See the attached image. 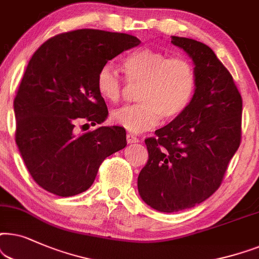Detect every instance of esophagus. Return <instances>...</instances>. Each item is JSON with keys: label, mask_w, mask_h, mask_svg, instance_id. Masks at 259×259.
I'll return each mask as SVG.
<instances>
[{"label": "esophagus", "mask_w": 259, "mask_h": 259, "mask_svg": "<svg viewBox=\"0 0 259 259\" xmlns=\"http://www.w3.org/2000/svg\"><path fill=\"white\" fill-rule=\"evenodd\" d=\"M126 142L127 143H137L139 142V139L135 135H133V134H127L126 135Z\"/></svg>", "instance_id": "esophagus-1"}]
</instances>
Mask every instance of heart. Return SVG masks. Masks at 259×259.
Segmentation results:
<instances>
[{"mask_svg":"<svg viewBox=\"0 0 259 259\" xmlns=\"http://www.w3.org/2000/svg\"><path fill=\"white\" fill-rule=\"evenodd\" d=\"M125 80L141 85L134 105L123 106L112 112L113 123L127 132L143 133L160 123L178 119L194 99L198 77L194 65L186 58L171 57L167 52L143 47L123 60ZM125 80L110 64L98 71L97 91L103 99L117 103L122 98Z\"/></svg>","mask_w":259,"mask_h":259,"instance_id":"obj_1","label":"heart"}]
</instances>
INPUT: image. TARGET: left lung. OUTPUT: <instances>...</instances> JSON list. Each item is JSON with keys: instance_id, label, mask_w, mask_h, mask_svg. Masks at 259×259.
Listing matches in <instances>:
<instances>
[{"instance_id": "1", "label": "left lung", "mask_w": 259, "mask_h": 259, "mask_svg": "<svg viewBox=\"0 0 259 259\" xmlns=\"http://www.w3.org/2000/svg\"><path fill=\"white\" fill-rule=\"evenodd\" d=\"M192 58L198 88L184 115L146 139L137 187L147 205L171 213L194 207L222 185L242 141L243 101L232 75L207 45L173 36Z\"/></svg>"}]
</instances>
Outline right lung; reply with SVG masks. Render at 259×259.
I'll return each instance as SVG.
<instances>
[{"label": "right lung", "instance_id": "add662e5", "mask_svg": "<svg viewBox=\"0 0 259 259\" xmlns=\"http://www.w3.org/2000/svg\"><path fill=\"white\" fill-rule=\"evenodd\" d=\"M140 44L129 34L77 29L51 37L33 54L14 99L15 141L45 191L59 196L85 192L102 162L126 146L122 126L78 134L75 123L104 122L109 112L97 91L98 71Z\"/></svg>", "mask_w": 259, "mask_h": 259}]
</instances>
